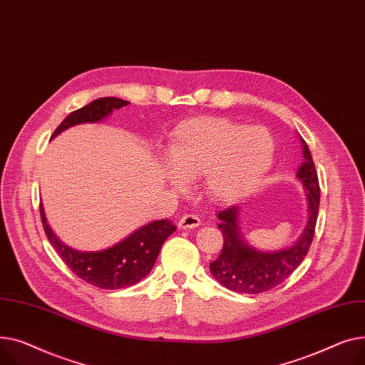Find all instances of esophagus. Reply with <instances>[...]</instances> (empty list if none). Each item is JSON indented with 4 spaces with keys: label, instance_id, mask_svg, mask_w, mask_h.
<instances>
[{
    "label": "esophagus",
    "instance_id": "obj_1",
    "mask_svg": "<svg viewBox=\"0 0 365 365\" xmlns=\"http://www.w3.org/2000/svg\"><path fill=\"white\" fill-rule=\"evenodd\" d=\"M202 222H200V218L197 215H192V213H188V215H184L181 217V220L178 221V227L181 230H191V228H196L199 227Z\"/></svg>",
    "mask_w": 365,
    "mask_h": 365
}]
</instances>
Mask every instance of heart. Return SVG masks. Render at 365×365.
<instances>
[{
    "label": "heart",
    "instance_id": "heart-1",
    "mask_svg": "<svg viewBox=\"0 0 365 365\" xmlns=\"http://www.w3.org/2000/svg\"><path fill=\"white\" fill-rule=\"evenodd\" d=\"M274 138L264 126L202 116L181 122L168 145V182L203 178L205 195L217 203L237 202L258 187L274 162Z\"/></svg>",
    "mask_w": 365,
    "mask_h": 365
}]
</instances>
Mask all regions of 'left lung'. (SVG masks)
Wrapping results in <instances>:
<instances>
[{
  "label": "left lung",
  "instance_id": "left-lung-1",
  "mask_svg": "<svg viewBox=\"0 0 365 365\" xmlns=\"http://www.w3.org/2000/svg\"><path fill=\"white\" fill-rule=\"evenodd\" d=\"M304 162L297 169V180L307 190L309 205V217L301 237L294 245L286 249L262 252L247 245L239 227V207L231 206L218 213V228L222 232L224 246L218 258L210 262V272L224 287L247 294H258L282 282L301 265L311 247L318 207H319V184L315 165L309 148L304 138Z\"/></svg>",
  "mask_w": 365,
  "mask_h": 365
}]
</instances>
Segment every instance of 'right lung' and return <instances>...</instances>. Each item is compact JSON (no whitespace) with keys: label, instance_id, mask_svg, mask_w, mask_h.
<instances>
[{"label":"right lung","instance_id":"add662e5","mask_svg":"<svg viewBox=\"0 0 365 365\" xmlns=\"http://www.w3.org/2000/svg\"><path fill=\"white\" fill-rule=\"evenodd\" d=\"M130 104L116 97H101L66 116L51 138L81 123H96L109 116L113 110ZM41 221L47 239L66 264L79 278L100 289L116 290L133 286L152 271L163 242L175 231V225L168 221H153L143 225L115 246L98 252L75 250L60 242L50 228L44 207L39 205Z\"/></svg>","mask_w":365,"mask_h":365}]
</instances>
